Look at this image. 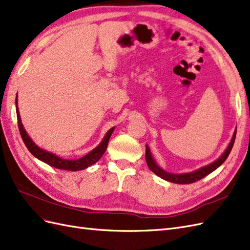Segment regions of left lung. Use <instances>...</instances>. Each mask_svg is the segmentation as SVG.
<instances>
[{
  "label": "left lung",
  "instance_id": "left-lung-1",
  "mask_svg": "<svg viewBox=\"0 0 250 250\" xmlns=\"http://www.w3.org/2000/svg\"><path fill=\"white\" fill-rule=\"evenodd\" d=\"M236 133H237V127H236V129H234L232 138H231V140L229 144L228 148L225 149V151L222 153V155L220 157L217 158L215 162L210 163L209 165L204 166V167H201L198 170H195L193 172L174 174V173H169L167 171H165L153 160V156H152V154H151V151H150L148 145H146V154H145L146 155V162H147L149 169L152 171L153 173H155L157 176H160L161 178H163L165 180L170 181V183H173V184H179V185L192 184V183H195V181L200 180L204 176L208 175L209 173L215 171L217 168L220 167V166L225 162V160L228 158V156L229 155L230 151L232 149L234 139H236Z\"/></svg>",
  "mask_w": 250,
  "mask_h": 250
}]
</instances>
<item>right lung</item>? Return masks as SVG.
Here are the masks:
<instances>
[{
    "instance_id": "1",
    "label": "right lung",
    "mask_w": 250,
    "mask_h": 250,
    "mask_svg": "<svg viewBox=\"0 0 250 250\" xmlns=\"http://www.w3.org/2000/svg\"><path fill=\"white\" fill-rule=\"evenodd\" d=\"M16 108H17L18 124H19L21 137L22 141H24L26 147L30 151V153L34 155L36 158H39L40 161L46 163L47 165L51 166V167L56 168V169L69 170V171H79V170H84V169L88 168L89 166L96 164L104 154L105 150H106V148H107L110 135L113 132V129H115V127L110 128V129L106 132V134H105V137L103 138L102 142L99 144V145L90 151V152L85 154L84 156L78 158V160H65V158L60 157L54 153L49 152V151L39 147L32 141V139L29 137V134L25 130V128H24V126H22L21 120L20 111H19V107H18V94H17V98H16Z\"/></svg>"
}]
</instances>
